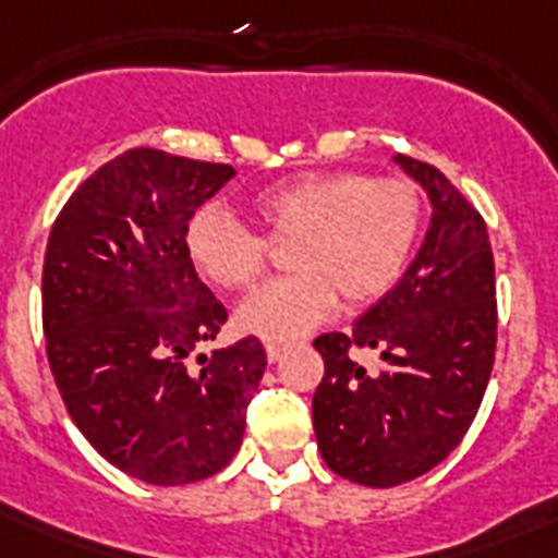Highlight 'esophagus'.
Segmentation results:
<instances>
[{"label": "esophagus", "instance_id": "esophagus-1", "mask_svg": "<svg viewBox=\"0 0 558 558\" xmlns=\"http://www.w3.org/2000/svg\"><path fill=\"white\" fill-rule=\"evenodd\" d=\"M283 344H275V341H266V356H269V362H278L280 356H283Z\"/></svg>", "mask_w": 558, "mask_h": 558}]
</instances>
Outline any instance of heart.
Segmentation results:
<instances>
[{
	"label": "heart",
	"mask_w": 558,
	"mask_h": 558,
	"mask_svg": "<svg viewBox=\"0 0 558 558\" xmlns=\"http://www.w3.org/2000/svg\"><path fill=\"white\" fill-rule=\"evenodd\" d=\"M263 236L217 208L196 210L185 226V252L202 278L231 292L252 289L272 248H289L295 275L263 287L240 306V330L292 341L336 306H365L388 295L414 252L423 199L405 179L315 173L266 187L252 202Z\"/></svg>",
	"instance_id": "b5f03b06"
}]
</instances>
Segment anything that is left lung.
Segmentation results:
<instances>
[{
    "label": "left lung",
    "instance_id": "left-lung-1",
    "mask_svg": "<svg viewBox=\"0 0 558 558\" xmlns=\"http://www.w3.org/2000/svg\"><path fill=\"white\" fill-rule=\"evenodd\" d=\"M423 185L432 226L399 283L353 332H324V379L313 397L315 440L336 475L399 486L454 451L475 420L498 339L495 260L484 217L442 177L411 156L393 159ZM371 347L365 372L352 350Z\"/></svg>",
    "mask_w": 558,
    "mask_h": 558
}]
</instances>
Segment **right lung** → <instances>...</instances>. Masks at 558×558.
Listing matches in <instances>:
<instances>
[{
	"mask_svg": "<svg viewBox=\"0 0 558 558\" xmlns=\"http://www.w3.org/2000/svg\"><path fill=\"white\" fill-rule=\"evenodd\" d=\"M231 165L135 147L98 168L54 219L43 266L48 365L92 449L144 484L217 475L240 449L266 371L260 339H217L226 306L185 252V226Z\"/></svg>",
	"mask_w": 558,
	"mask_h": 558,
	"instance_id": "obj_1",
	"label": "right lung"
}]
</instances>
